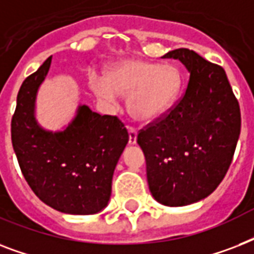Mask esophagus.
<instances>
[{"instance_id": "esophagus-1", "label": "esophagus", "mask_w": 254, "mask_h": 254, "mask_svg": "<svg viewBox=\"0 0 254 254\" xmlns=\"http://www.w3.org/2000/svg\"><path fill=\"white\" fill-rule=\"evenodd\" d=\"M127 130H129V143L134 145L137 142V129L133 127H127Z\"/></svg>"}]
</instances>
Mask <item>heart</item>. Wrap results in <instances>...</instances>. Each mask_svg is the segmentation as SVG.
<instances>
[{
  "label": "heart",
  "instance_id": "obj_1",
  "mask_svg": "<svg viewBox=\"0 0 254 254\" xmlns=\"http://www.w3.org/2000/svg\"><path fill=\"white\" fill-rule=\"evenodd\" d=\"M97 97L115 101L117 95L129 96L127 108L139 121H153L171 109L183 87V75L174 65L142 59H127L108 67L107 75L91 76Z\"/></svg>",
  "mask_w": 254,
  "mask_h": 254
}]
</instances>
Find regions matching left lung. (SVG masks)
<instances>
[{
  "mask_svg": "<svg viewBox=\"0 0 254 254\" xmlns=\"http://www.w3.org/2000/svg\"><path fill=\"white\" fill-rule=\"evenodd\" d=\"M163 58L185 64L189 84L167 113L139 130L137 142L151 195L182 207L207 197L224 179L240 135V105L223 67L189 49Z\"/></svg>",
  "mask_w": 254,
  "mask_h": 254,
  "instance_id": "8db88e82",
  "label": "left lung"
}]
</instances>
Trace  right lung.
<instances>
[{
	"label": "right lung",
	"mask_w": 254,
	"mask_h": 254,
	"mask_svg": "<svg viewBox=\"0 0 254 254\" xmlns=\"http://www.w3.org/2000/svg\"><path fill=\"white\" fill-rule=\"evenodd\" d=\"M51 57L25 79L11 119V143L27 185L43 203L69 215H93L107 207L113 171L129 141L117 116L80 105L62 131L35 120V99Z\"/></svg>",
	"instance_id": "right-lung-1"
}]
</instances>
